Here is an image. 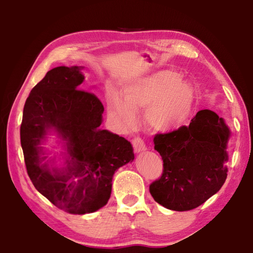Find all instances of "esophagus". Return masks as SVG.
<instances>
[{
  "mask_svg": "<svg viewBox=\"0 0 253 253\" xmlns=\"http://www.w3.org/2000/svg\"><path fill=\"white\" fill-rule=\"evenodd\" d=\"M132 147H133V150H135V152H141V151H145L147 149L145 142H143V140L140 137H136L135 139L132 140Z\"/></svg>",
  "mask_w": 253,
  "mask_h": 253,
  "instance_id": "obj_1",
  "label": "esophagus"
}]
</instances>
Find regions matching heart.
Here are the masks:
<instances>
[{
	"label": "heart",
	"instance_id": "1",
	"mask_svg": "<svg viewBox=\"0 0 253 253\" xmlns=\"http://www.w3.org/2000/svg\"><path fill=\"white\" fill-rule=\"evenodd\" d=\"M195 95L180 74L161 71L131 83L125 90V101L114 100L112 112L125 127L136 123V112L146 108L148 125L159 131L177 129L186 122L194 106Z\"/></svg>",
	"mask_w": 253,
	"mask_h": 253
}]
</instances>
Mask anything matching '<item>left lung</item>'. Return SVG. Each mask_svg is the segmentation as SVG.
Segmentation results:
<instances>
[{"instance_id": "8db88e82", "label": "left lung", "mask_w": 253, "mask_h": 253, "mask_svg": "<svg viewBox=\"0 0 253 253\" xmlns=\"http://www.w3.org/2000/svg\"><path fill=\"white\" fill-rule=\"evenodd\" d=\"M230 130L215 112L202 110L189 126L153 138L163 160L160 179L149 186L153 200L168 210L196 209L216 194L227 177Z\"/></svg>"}]
</instances>
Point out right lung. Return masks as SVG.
I'll use <instances>...</instances> for the list:
<instances>
[{"label":"right lung","mask_w":253,"mask_h":253,"mask_svg":"<svg viewBox=\"0 0 253 253\" xmlns=\"http://www.w3.org/2000/svg\"><path fill=\"white\" fill-rule=\"evenodd\" d=\"M78 67L48 71L31 91L24 106L21 145L29 179L54 206L83 215L106 205L115 171L133 160L130 142L105 129L104 106L95 94L80 90ZM53 129L66 140L69 158L53 167L40 145Z\"/></svg>","instance_id":"1"}]
</instances>
